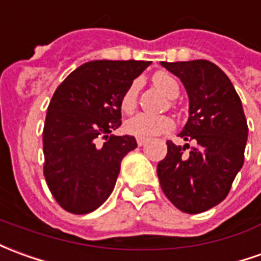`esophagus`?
<instances>
[{"label": "esophagus", "mask_w": 261, "mask_h": 261, "mask_svg": "<svg viewBox=\"0 0 261 261\" xmlns=\"http://www.w3.org/2000/svg\"><path fill=\"white\" fill-rule=\"evenodd\" d=\"M145 143H147V140H145V138H140V137L137 138V144H138L140 147H141V145H144Z\"/></svg>", "instance_id": "34e87169"}]
</instances>
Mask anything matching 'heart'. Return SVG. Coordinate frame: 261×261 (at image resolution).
I'll return each mask as SVG.
<instances>
[{"mask_svg": "<svg viewBox=\"0 0 261 261\" xmlns=\"http://www.w3.org/2000/svg\"><path fill=\"white\" fill-rule=\"evenodd\" d=\"M154 83L169 97H176L179 93L178 83L167 73H156L154 76ZM137 94H138V82H133L125 89L120 100V107L123 112L128 113L136 107ZM174 118H171L169 116H152L147 113H137L130 118H127L124 123V130L131 136L140 137V138H151L160 134H165L174 130Z\"/></svg>", "mask_w": 261, "mask_h": 261, "instance_id": "1", "label": "heart"}]
</instances>
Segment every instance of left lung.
<instances>
[{"mask_svg": "<svg viewBox=\"0 0 261 261\" xmlns=\"http://www.w3.org/2000/svg\"><path fill=\"white\" fill-rule=\"evenodd\" d=\"M178 76L189 97V118L179 133L194 140L189 154L167 141L156 174L162 192L185 213H200L225 199L245 161L247 121L239 94L225 72L209 61L161 62Z\"/></svg>", "mask_w": 261, "mask_h": 261, "instance_id": "1", "label": "left lung"}]
</instances>
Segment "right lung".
<instances>
[{
	"mask_svg": "<svg viewBox=\"0 0 261 261\" xmlns=\"http://www.w3.org/2000/svg\"><path fill=\"white\" fill-rule=\"evenodd\" d=\"M145 61H93L58 86L43 125V175L65 211L85 215L110 196L120 164L137 147L133 136H113L121 125L120 100Z\"/></svg>",
	"mask_w": 261,
	"mask_h": 261,
	"instance_id": "add662e5",
	"label": "right lung"
}]
</instances>
